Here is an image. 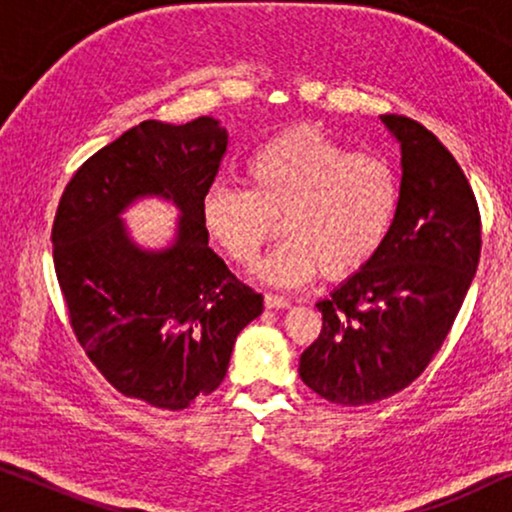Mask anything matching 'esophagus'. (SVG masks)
<instances>
[{
	"mask_svg": "<svg viewBox=\"0 0 512 512\" xmlns=\"http://www.w3.org/2000/svg\"><path fill=\"white\" fill-rule=\"evenodd\" d=\"M263 300L268 310H284V307H289V300L284 296H277V293H265Z\"/></svg>",
	"mask_w": 512,
	"mask_h": 512,
	"instance_id": "esophagus-1",
	"label": "esophagus"
}]
</instances>
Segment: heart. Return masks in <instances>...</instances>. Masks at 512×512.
<instances>
[{
	"mask_svg": "<svg viewBox=\"0 0 512 512\" xmlns=\"http://www.w3.org/2000/svg\"><path fill=\"white\" fill-rule=\"evenodd\" d=\"M247 188L214 181L200 198L209 240L237 265H251L275 235L261 277L293 286L321 270L340 279L361 270L387 240L401 205V181L387 158L349 151L314 125L265 139L244 163Z\"/></svg>",
	"mask_w": 512,
	"mask_h": 512,
	"instance_id": "heart-1",
	"label": "heart"
}]
</instances>
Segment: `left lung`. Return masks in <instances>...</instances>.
<instances>
[{"mask_svg":"<svg viewBox=\"0 0 512 512\" xmlns=\"http://www.w3.org/2000/svg\"><path fill=\"white\" fill-rule=\"evenodd\" d=\"M401 146V205L377 254L319 300L321 333L298 373L338 405L398 394L424 373L480 261V212L466 174L408 116H380Z\"/></svg>","mask_w":512,"mask_h":512,"instance_id":"left-lung-1","label":"left lung"}]
</instances>
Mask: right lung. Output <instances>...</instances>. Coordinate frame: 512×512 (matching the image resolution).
<instances>
[{
	"instance_id": "right-lung-1",
	"label": "right lung",
	"mask_w": 512,
	"mask_h": 512,
	"mask_svg": "<svg viewBox=\"0 0 512 512\" xmlns=\"http://www.w3.org/2000/svg\"><path fill=\"white\" fill-rule=\"evenodd\" d=\"M228 132L212 116L144 121L83 163L53 221V263L83 352L111 387L163 410L209 396L235 338L263 312L209 247L200 198L214 184ZM158 194L180 207L170 248L142 250L120 214Z\"/></svg>"
}]
</instances>
